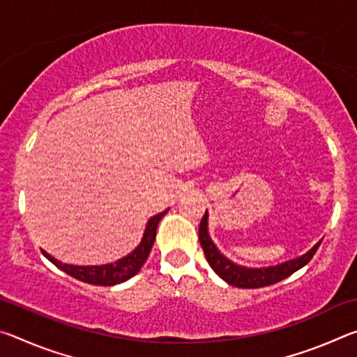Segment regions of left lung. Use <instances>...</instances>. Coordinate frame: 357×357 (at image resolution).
<instances>
[{"instance_id": "obj_1", "label": "left lung", "mask_w": 357, "mask_h": 357, "mask_svg": "<svg viewBox=\"0 0 357 357\" xmlns=\"http://www.w3.org/2000/svg\"><path fill=\"white\" fill-rule=\"evenodd\" d=\"M198 239L203 247L204 257H206L211 268L214 269V273L225 280L227 283L238 288H261L268 285H274V283L280 282L287 277L291 275L296 271L301 269L302 266H305L315 255L319 244L313 245L305 255H302L296 259H289L287 263H282L279 266H273V268H259V269H250L243 268L229 261L222 253L217 250L213 241H211L208 234V213H204L203 219L200 222V228H198Z\"/></svg>"}]
</instances>
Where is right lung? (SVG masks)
<instances>
[{
	"instance_id": "add662e5",
	"label": "right lung",
	"mask_w": 357,
	"mask_h": 357,
	"mask_svg": "<svg viewBox=\"0 0 357 357\" xmlns=\"http://www.w3.org/2000/svg\"><path fill=\"white\" fill-rule=\"evenodd\" d=\"M168 211V209H167ZM167 211L164 213L157 214L154 217H151L146 229H144L143 239L140 245L137 249L129 253L128 257L118 259L112 264H104V266H74V264H66L58 261L56 258H53L52 255H48L45 250H42L44 257L47 259L64 271L66 274H69L74 279L82 280L84 283H91V285H102V287H112V285H118V283H123L126 280H129L130 277H134L138 271L142 269V266L146 261V258L149 255L151 249H153V244L155 241V231H157V225L162 217L167 214Z\"/></svg>"
}]
</instances>
